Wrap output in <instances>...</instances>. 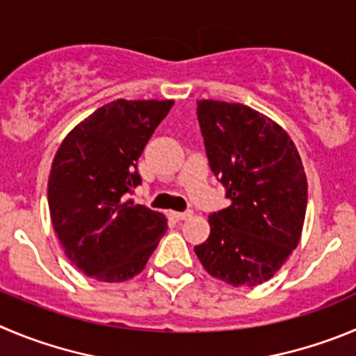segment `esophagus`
I'll return each instance as SVG.
<instances>
[{"instance_id":"34e87169","label":"esophagus","mask_w":356,"mask_h":356,"mask_svg":"<svg viewBox=\"0 0 356 356\" xmlns=\"http://www.w3.org/2000/svg\"><path fill=\"white\" fill-rule=\"evenodd\" d=\"M170 218L174 221H184V219L191 218V212H170Z\"/></svg>"}]
</instances>
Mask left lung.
I'll return each instance as SVG.
<instances>
[{"label": "left lung", "instance_id": "left-lung-1", "mask_svg": "<svg viewBox=\"0 0 356 356\" xmlns=\"http://www.w3.org/2000/svg\"><path fill=\"white\" fill-rule=\"evenodd\" d=\"M212 172L230 205L209 216L211 234L195 253L232 286L265 283L298 245L307 209L300 154L277 122L242 103L198 99Z\"/></svg>", "mask_w": 356, "mask_h": 356}]
</instances>
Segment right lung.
Instances as JSON below:
<instances>
[{
  "label": "right lung",
  "mask_w": 356,
  "mask_h": 356,
  "mask_svg": "<svg viewBox=\"0 0 356 356\" xmlns=\"http://www.w3.org/2000/svg\"><path fill=\"white\" fill-rule=\"evenodd\" d=\"M174 99H115L65 137L49 175L52 227L79 270L122 283L144 270L167 218L124 200L140 184L137 161Z\"/></svg>",
  "instance_id": "1"
}]
</instances>
